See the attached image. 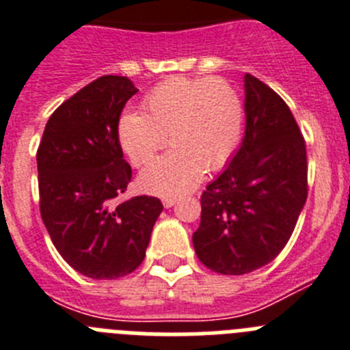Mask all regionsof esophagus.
Wrapping results in <instances>:
<instances>
[{
  "label": "esophagus",
  "mask_w": 350,
  "mask_h": 350,
  "mask_svg": "<svg viewBox=\"0 0 350 350\" xmlns=\"http://www.w3.org/2000/svg\"><path fill=\"white\" fill-rule=\"evenodd\" d=\"M162 202L165 208H172V206L178 202V199H176V197H165V199H162Z\"/></svg>",
  "instance_id": "1"
}]
</instances>
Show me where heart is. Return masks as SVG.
Wrapping results in <instances>:
<instances>
[{
  "label": "heart",
  "instance_id": "b5f03b06",
  "mask_svg": "<svg viewBox=\"0 0 350 350\" xmlns=\"http://www.w3.org/2000/svg\"><path fill=\"white\" fill-rule=\"evenodd\" d=\"M144 114L120 118L121 148L133 165H146L169 141L167 154L146 167L142 190L157 196H183L197 187L204 171H217L238 150L245 107L236 88L224 79L171 77L146 96Z\"/></svg>",
  "mask_w": 350,
  "mask_h": 350
}]
</instances>
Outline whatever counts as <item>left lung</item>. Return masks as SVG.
<instances>
[{
  "mask_svg": "<svg viewBox=\"0 0 350 350\" xmlns=\"http://www.w3.org/2000/svg\"><path fill=\"white\" fill-rule=\"evenodd\" d=\"M245 91V139L200 196V226L192 236L200 262L220 275H247L271 262L308 196L305 137L288 105L250 74Z\"/></svg>",
  "mask_w": 350,
  "mask_h": 350,
  "instance_id": "1",
  "label": "left lung"
}]
</instances>
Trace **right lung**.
Returning a JSON list of instances; mask_svg holds the SVG:
<instances>
[{
	"label": "right lung",
	"instance_id": "right-lung-1",
	"mask_svg": "<svg viewBox=\"0 0 350 350\" xmlns=\"http://www.w3.org/2000/svg\"><path fill=\"white\" fill-rule=\"evenodd\" d=\"M137 88L123 75H103L59 105L36 151L40 215L54 247L75 271L114 280L144 260L160 199L114 202L132 181L118 124Z\"/></svg>",
	"mask_w": 350,
	"mask_h": 350
}]
</instances>
